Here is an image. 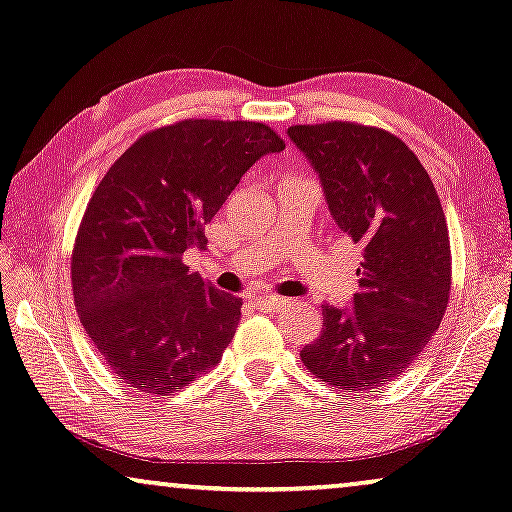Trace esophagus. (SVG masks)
I'll list each match as a JSON object with an SVG mask.
<instances>
[{"mask_svg": "<svg viewBox=\"0 0 512 512\" xmlns=\"http://www.w3.org/2000/svg\"><path fill=\"white\" fill-rule=\"evenodd\" d=\"M252 302H255V306H260V309H269V311L276 309L278 311L288 304V299L278 297V295H269V292H255V295H252Z\"/></svg>", "mask_w": 512, "mask_h": 512, "instance_id": "1", "label": "esophagus"}]
</instances>
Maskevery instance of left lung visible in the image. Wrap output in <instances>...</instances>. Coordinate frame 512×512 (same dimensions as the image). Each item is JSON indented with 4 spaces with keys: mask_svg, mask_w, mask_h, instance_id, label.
<instances>
[{
    "mask_svg": "<svg viewBox=\"0 0 512 512\" xmlns=\"http://www.w3.org/2000/svg\"><path fill=\"white\" fill-rule=\"evenodd\" d=\"M288 138L316 170L332 220L363 245L351 304L323 306L306 370L344 391L400 377L445 316L452 281L440 199L417 156L381 128L330 121Z\"/></svg>",
    "mask_w": 512,
    "mask_h": 512,
    "instance_id": "obj_1",
    "label": "left lung"
}]
</instances>
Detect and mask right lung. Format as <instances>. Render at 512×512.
Listing matches in <instances>:
<instances>
[{"mask_svg":"<svg viewBox=\"0 0 512 512\" xmlns=\"http://www.w3.org/2000/svg\"><path fill=\"white\" fill-rule=\"evenodd\" d=\"M283 140L255 121L189 119L156 128L107 170L81 220L72 288L81 325L135 391L170 395L217 365L243 299L189 274L203 227Z\"/></svg>","mask_w":512,"mask_h":512,"instance_id":"add662e5","label":"right lung"}]
</instances>
